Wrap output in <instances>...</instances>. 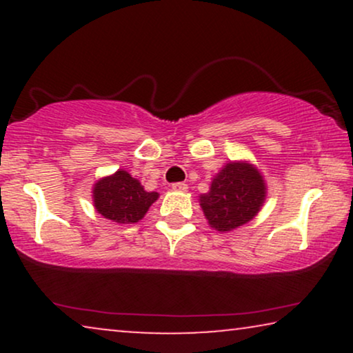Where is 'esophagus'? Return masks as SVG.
I'll return each mask as SVG.
<instances>
[{
    "mask_svg": "<svg viewBox=\"0 0 353 353\" xmlns=\"http://www.w3.org/2000/svg\"><path fill=\"white\" fill-rule=\"evenodd\" d=\"M172 190L173 191H186L188 190V185H186V183H173V185H172Z\"/></svg>",
    "mask_w": 353,
    "mask_h": 353,
    "instance_id": "obj_1",
    "label": "esophagus"
}]
</instances>
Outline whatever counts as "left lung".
Listing matches in <instances>:
<instances>
[{"label": "left lung", "mask_w": 353, "mask_h": 353, "mask_svg": "<svg viewBox=\"0 0 353 353\" xmlns=\"http://www.w3.org/2000/svg\"><path fill=\"white\" fill-rule=\"evenodd\" d=\"M267 185L257 167L248 161L228 162L212 180L199 202L212 228L226 233L243 226L262 209Z\"/></svg>", "instance_id": "obj_1"}]
</instances>
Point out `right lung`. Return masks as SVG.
<instances>
[{"instance_id": "add662e5", "label": "right lung", "mask_w": 353, "mask_h": 353, "mask_svg": "<svg viewBox=\"0 0 353 353\" xmlns=\"http://www.w3.org/2000/svg\"><path fill=\"white\" fill-rule=\"evenodd\" d=\"M159 192H148L127 170H117L93 186V204L98 214L115 223H137L146 215Z\"/></svg>"}]
</instances>
